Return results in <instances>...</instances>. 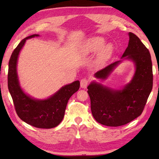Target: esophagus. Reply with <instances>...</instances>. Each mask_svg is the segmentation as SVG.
<instances>
[{"mask_svg":"<svg viewBox=\"0 0 159 159\" xmlns=\"http://www.w3.org/2000/svg\"><path fill=\"white\" fill-rule=\"evenodd\" d=\"M88 83H89V80L87 79H83L80 80V87L83 88H85L88 85Z\"/></svg>","mask_w":159,"mask_h":159,"instance_id":"1","label":"esophagus"}]
</instances>
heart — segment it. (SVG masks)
<instances>
[{
    "mask_svg": "<svg viewBox=\"0 0 159 159\" xmlns=\"http://www.w3.org/2000/svg\"><path fill=\"white\" fill-rule=\"evenodd\" d=\"M105 40L102 37H94L86 41L82 47V52L85 55L95 53L99 51L98 55V61L103 63L110 57L112 53V45L106 44Z\"/></svg>",
    "mask_w": 159,
    "mask_h": 159,
    "instance_id": "1",
    "label": "heart"
}]
</instances>
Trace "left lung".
<instances>
[{
  "instance_id": "obj_1",
  "label": "left lung",
  "mask_w": 159,
  "mask_h": 159,
  "mask_svg": "<svg viewBox=\"0 0 159 159\" xmlns=\"http://www.w3.org/2000/svg\"><path fill=\"white\" fill-rule=\"evenodd\" d=\"M128 46L122 57L133 60L136 71L133 80L121 90H112L95 82L88 87L91 111L98 123L117 127L127 124L142 114L153 87L152 62L149 50L140 39L129 32ZM120 62L117 61L95 74L104 79Z\"/></svg>"
}]
</instances>
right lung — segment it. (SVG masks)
<instances>
[{"label":"right lung","mask_w":159,"mask_h":159,"mask_svg":"<svg viewBox=\"0 0 159 159\" xmlns=\"http://www.w3.org/2000/svg\"><path fill=\"white\" fill-rule=\"evenodd\" d=\"M34 34L23 39L13 51L10 57L7 74V85L14 103L16 113L23 121L38 128H52L62 120L67 102L73 94L79 90L80 82L74 81L61 88L55 95L45 100H37L26 95L21 89L17 75V61L19 53Z\"/></svg>","instance_id":"obj_1"}]
</instances>
